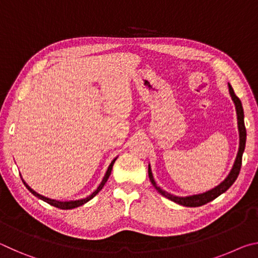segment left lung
Listing matches in <instances>:
<instances>
[{
	"mask_svg": "<svg viewBox=\"0 0 258 258\" xmlns=\"http://www.w3.org/2000/svg\"><path fill=\"white\" fill-rule=\"evenodd\" d=\"M229 90H230L231 98H232L233 102L235 104V109H237L238 127H239V135H240V147H239V151H238V155H237V159H235V161H234L233 168L231 169L229 176L226 177L220 185H217L216 187H214V189L205 192V194H202V195H196V196H191V197H184V198H183V197H175V196H173L171 194H167V192L161 190L159 186H157L154 177H152V173H151L150 165H149V168H148V173H149V178H150V181L152 183V185H154L156 189L158 190L159 194L163 195L164 197H166L167 199L172 200V202H174V203H176L178 205H182V206H185V207L203 206V205L212 202V200L217 198L218 196H221L222 194H223V192H225L231 185L233 184L235 180H237V177L239 175V172H240V168H241L242 154H243V150H244V146H246V135L247 134H246V127H244L243 109H242L241 101H240V99L237 97V95H235L232 86H231L230 84H229Z\"/></svg>",
	"mask_w": 258,
	"mask_h": 258,
	"instance_id": "1",
	"label": "left lung"
}]
</instances>
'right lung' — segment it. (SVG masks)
<instances>
[{"mask_svg":"<svg viewBox=\"0 0 258 258\" xmlns=\"http://www.w3.org/2000/svg\"><path fill=\"white\" fill-rule=\"evenodd\" d=\"M115 160H116V158L111 161V164H110V165H109L108 171H107V173H106V175H104V177H103V180H102V182H101V184H100V185L98 186V189L95 190L92 195L89 196V197H86L85 199L74 200V202H56V200L49 199V198H45V197H43V196L36 194V192H35L33 189H30V187H29L27 184H26V182H25L24 180H23V182H24L25 186L27 187V189H28L30 192H32V194L35 196V197L40 198L41 200H43V202H45V203H47V204H50L51 206H54V207H56V208H60V209H72V208H76V207H80V206H82V205H84L85 203L89 202V200L92 199V198L94 197V196L97 195L98 192L102 189L103 185L106 184V182H107V180L109 178V176H110V174H111V169H112V166H113V163H115Z\"/></svg>","mask_w":258,"mask_h":258,"instance_id":"1","label":"right lung"}]
</instances>
